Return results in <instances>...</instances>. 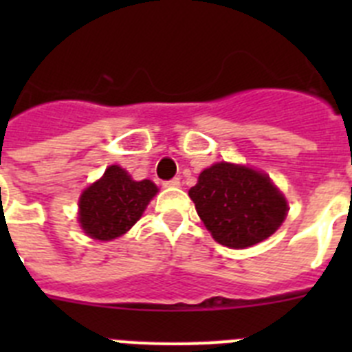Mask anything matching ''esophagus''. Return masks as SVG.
Segmentation results:
<instances>
[{"mask_svg":"<svg viewBox=\"0 0 352 352\" xmlns=\"http://www.w3.org/2000/svg\"><path fill=\"white\" fill-rule=\"evenodd\" d=\"M164 186H179V178H173L169 182H164Z\"/></svg>","mask_w":352,"mask_h":352,"instance_id":"obj_1","label":"esophagus"}]
</instances>
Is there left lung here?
Segmentation results:
<instances>
[{
    "label": "left lung",
    "instance_id": "8db88e82",
    "mask_svg": "<svg viewBox=\"0 0 352 352\" xmlns=\"http://www.w3.org/2000/svg\"><path fill=\"white\" fill-rule=\"evenodd\" d=\"M188 195L214 241L229 248H247L270 238L289 210L268 174L229 162L204 169Z\"/></svg>",
    "mask_w": 352,
    "mask_h": 352
}]
</instances>
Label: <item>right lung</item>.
I'll use <instances>...</instances> for the list:
<instances>
[{
  "label": "right lung",
  "instance_id": "right-lung-1",
  "mask_svg": "<svg viewBox=\"0 0 352 352\" xmlns=\"http://www.w3.org/2000/svg\"><path fill=\"white\" fill-rule=\"evenodd\" d=\"M153 182L132 179L125 169L111 166L79 197V223L93 239L109 241L125 234L157 195Z\"/></svg>",
  "mask_w": 352,
  "mask_h": 352
}]
</instances>
